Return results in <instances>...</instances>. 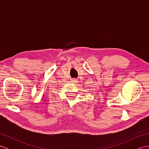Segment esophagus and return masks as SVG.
<instances>
[{"mask_svg":"<svg viewBox=\"0 0 149 149\" xmlns=\"http://www.w3.org/2000/svg\"><path fill=\"white\" fill-rule=\"evenodd\" d=\"M71 81L72 82V83H78V81H77V79H73L71 80Z\"/></svg>","mask_w":149,"mask_h":149,"instance_id":"1","label":"esophagus"}]
</instances>
